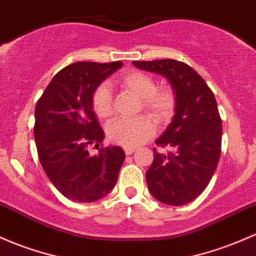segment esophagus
Returning <instances> with one entry per match:
<instances>
[{"label":"esophagus","instance_id":"esophagus-1","mask_svg":"<svg viewBox=\"0 0 256 256\" xmlns=\"http://www.w3.org/2000/svg\"><path fill=\"white\" fill-rule=\"evenodd\" d=\"M124 150H125L126 156H131V154H132L134 152V147H125V148H124Z\"/></svg>","mask_w":256,"mask_h":256}]
</instances>
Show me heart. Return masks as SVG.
<instances>
[{
    "label": "heart",
    "mask_w": 256,
    "mask_h": 256,
    "mask_svg": "<svg viewBox=\"0 0 256 256\" xmlns=\"http://www.w3.org/2000/svg\"><path fill=\"white\" fill-rule=\"evenodd\" d=\"M122 88L132 92L142 100V106L158 122H166L176 104L175 94L169 87L156 90V81L141 72H130L118 81ZM92 109L100 119H106L113 113V94L108 85H100L92 94ZM109 140L124 147L141 144L154 134V124L150 118L118 119L108 126Z\"/></svg>",
    "instance_id": "b5f03b06"
}]
</instances>
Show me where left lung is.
I'll return each instance as SVG.
<instances>
[{
  "instance_id": "obj_1",
  "label": "left lung",
  "mask_w": 256,
  "mask_h": 256,
  "mask_svg": "<svg viewBox=\"0 0 256 256\" xmlns=\"http://www.w3.org/2000/svg\"><path fill=\"white\" fill-rule=\"evenodd\" d=\"M136 68L169 81L176 104L172 122L156 140L153 162L146 172L150 194L168 206L190 203L206 190L221 154L222 122L218 103L203 78L175 60L132 62Z\"/></svg>"
}]
</instances>
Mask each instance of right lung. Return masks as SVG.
I'll return each mask as SVG.
<instances>
[{
	"label": "right lung",
	"instance_id": "right-lung-1",
	"mask_svg": "<svg viewBox=\"0 0 256 256\" xmlns=\"http://www.w3.org/2000/svg\"><path fill=\"white\" fill-rule=\"evenodd\" d=\"M122 62H78L50 80L35 108L36 148L52 184L78 203L100 200L113 190L125 152L119 146L100 148L90 156V146L103 142L104 132L92 109V94Z\"/></svg>",
	"mask_w": 256,
	"mask_h": 256
}]
</instances>
